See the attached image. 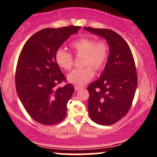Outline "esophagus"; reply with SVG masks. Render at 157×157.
<instances>
[{
    "label": "esophagus",
    "instance_id": "1",
    "mask_svg": "<svg viewBox=\"0 0 157 157\" xmlns=\"http://www.w3.org/2000/svg\"><path fill=\"white\" fill-rule=\"evenodd\" d=\"M84 87H82V86H75V91H79V90L80 89H82Z\"/></svg>",
    "mask_w": 157,
    "mask_h": 157
}]
</instances>
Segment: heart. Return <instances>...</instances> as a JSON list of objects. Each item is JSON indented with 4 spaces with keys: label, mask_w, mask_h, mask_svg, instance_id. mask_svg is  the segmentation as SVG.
<instances>
[{
    "label": "heart",
    "mask_w": 157,
    "mask_h": 157,
    "mask_svg": "<svg viewBox=\"0 0 157 157\" xmlns=\"http://www.w3.org/2000/svg\"><path fill=\"white\" fill-rule=\"evenodd\" d=\"M71 48L77 55H83L81 64L84 67L68 74L67 80L72 84L83 86L93 78V67L100 71L105 66L109 57V46L105 41L97 42L91 37H80L74 41ZM55 60L57 66L64 70H70L74 65L72 55L62 48L56 51Z\"/></svg>",
    "instance_id": "obj_1"
}]
</instances>
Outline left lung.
Masks as SVG:
<instances>
[{"instance_id":"obj_1","label":"left lung","mask_w":157,"mask_h":157,"mask_svg":"<svg viewBox=\"0 0 157 157\" xmlns=\"http://www.w3.org/2000/svg\"><path fill=\"white\" fill-rule=\"evenodd\" d=\"M84 29L105 38L110 51L101 76L88 86L89 116L97 124L112 125L124 117L132 105L137 87L134 57L125 40L113 30Z\"/></svg>"}]
</instances>
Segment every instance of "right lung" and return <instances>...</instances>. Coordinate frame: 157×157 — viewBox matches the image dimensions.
<instances>
[{
  "instance_id": "1",
  "label": "right lung",
  "mask_w": 157,
  "mask_h": 157,
  "mask_svg": "<svg viewBox=\"0 0 157 157\" xmlns=\"http://www.w3.org/2000/svg\"><path fill=\"white\" fill-rule=\"evenodd\" d=\"M80 26L46 28L36 32L21 50L15 73V87L23 107L39 123L52 125L66 115L72 84L57 88L66 77L55 60V52Z\"/></svg>"
}]
</instances>
